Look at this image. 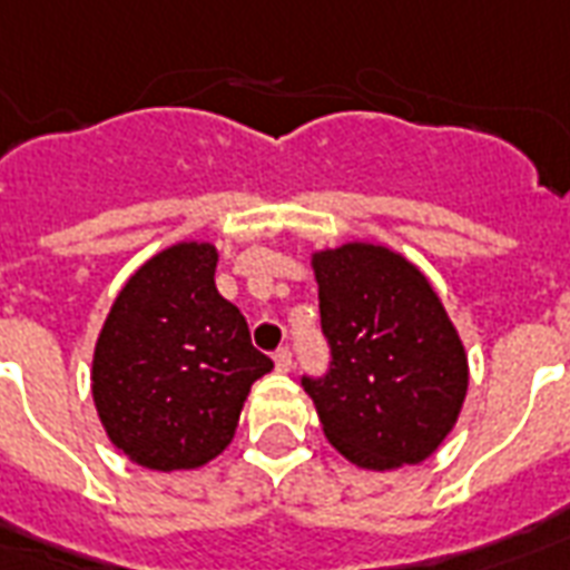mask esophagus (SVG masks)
<instances>
[{
	"mask_svg": "<svg viewBox=\"0 0 570 570\" xmlns=\"http://www.w3.org/2000/svg\"><path fill=\"white\" fill-rule=\"evenodd\" d=\"M273 363H276V372L279 374H288L291 365H294V360H291V351L288 347H282V351H276V356H273Z\"/></svg>",
	"mask_w": 570,
	"mask_h": 570,
	"instance_id": "obj_1",
	"label": "esophagus"
}]
</instances>
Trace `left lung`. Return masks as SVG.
<instances>
[{"label":"left lung","instance_id":"8db88e82","mask_svg":"<svg viewBox=\"0 0 570 570\" xmlns=\"http://www.w3.org/2000/svg\"><path fill=\"white\" fill-rule=\"evenodd\" d=\"M324 381H303L324 436L360 470L422 464L452 434L470 363L443 299L416 264L383 244L312 253Z\"/></svg>","mask_w":570,"mask_h":570}]
</instances>
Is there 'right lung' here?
I'll use <instances>...</instances> for the list:
<instances>
[{"label": "right lung", "instance_id": "right-lung-1", "mask_svg": "<svg viewBox=\"0 0 570 570\" xmlns=\"http://www.w3.org/2000/svg\"><path fill=\"white\" fill-rule=\"evenodd\" d=\"M219 253L180 240L118 291L95 356L91 399L109 443L154 470H198L235 440L240 410L273 363L249 342L235 303L219 297Z\"/></svg>", "mask_w": 570, "mask_h": 570}]
</instances>
